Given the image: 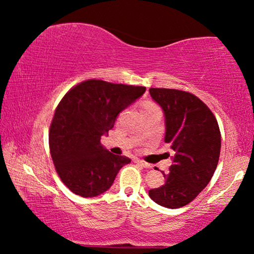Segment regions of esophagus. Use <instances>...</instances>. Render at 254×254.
Returning a JSON list of instances; mask_svg holds the SVG:
<instances>
[{
	"mask_svg": "<svg viewBox=\"0 0 254 254\" xmlns=\"http://www.w3.org/2000/svg\"><path fill=\"white\" fill-rule=\"evenodd\" d=\"M136 163H137V164H140L141 166H143V168H145V169H151L152 168V166L149 164V163L144 162V161H141V159H136Z\"/></svg>",
	"mask_w": 254,
	"mask_h": 254,
	"instance_id": "esophagus-1",
	"label": "esophagus"
}]
</instances>
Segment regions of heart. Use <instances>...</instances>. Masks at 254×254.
<instances>
[{
    "label": "heart",
    "mask_w": 254,
    "mask_h": 254,
    "mask_svg": "<svg viewBox=\"0 0 254 254\" xmlns=\"http://www.w3.org/2000/svg\"><path fill=\"white\" fill-rule=\"evenodd\" d=\"M151 109H158V107L156 106L155 104H152V103H145V104H143V111H148V110H151Z\"/></svg>",
    "instance_id": "b5f03b06"
}]
</instances>
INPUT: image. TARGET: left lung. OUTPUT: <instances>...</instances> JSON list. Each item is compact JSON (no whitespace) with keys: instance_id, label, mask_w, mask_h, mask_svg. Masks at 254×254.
Returning <instances> with one entry per match:
<instances>
[{"instance_id":"1","label":"left lung","mask_w":254,"mask_h":254,"mask_svg":"<svg viewBox=\"0 0 254 254\" xmlns=\"http://www.w3.org/2000/svg\"><path fill=\"white\" fill-rule=\"evenodd\" d=\"M149 92L164 111L165 142L173 150L170 172H162L165 184L149 190V196L175 209L189 204L210 182L220 158L221 131L209 107L193 93L163 88Z\"/></svg>"}]
</instances>
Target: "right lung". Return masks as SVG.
I'll return each instance as SVG.
<instances>
[{"label": "right lung", "instance_id": "obj_1", "mask_svg": "<svg viewBox=\"0 0 254 254\" xmlns=\"http://www.w3.org/2000/svg\"><path fill=\"white\" fill-rule=\"evenodd\" d=\"M144 91L145 86L88 79L72 86L59 103L48 143L55 170L72 193L83 197L103 194L119 170L130 163L126 156L104 149L100 137Z\"/></svg>", "mask_w": 254, "mask_h": 254}]
</instances>
